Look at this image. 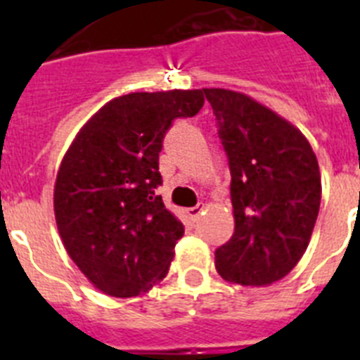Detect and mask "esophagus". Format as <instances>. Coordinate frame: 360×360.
<instances>
[{
    "mask_svg": "<svg viewBox=\"0 0 360 360\" xmlns=\"http://www.w3.org/2000/svg\"><path fill=\"white\" fill-rule=\"evenodd\" d=\"M202 211H203L202 205H196V207L187 209V214H189V218L193 219V221H196V219L200 218V214H202Z\"/></svg>",
    "mask_w": 360,
    "mask_h": 360,
    "instance_id": "34e87169",
    "label": "esophagus"
}]
</instances>
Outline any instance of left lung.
Here are the masks:
<instances>
[{
    "label": "left lung",
    "mask_w": 360,
    "mask_h": 360,
    "mask_svg": "<svg viewBox=\"0 0 360 360\" xmlns=\"http://www.w3.org/2000/svg\"><path fill=\"white\" fill-rule=\"evenodd\" d=\"M231 169L234 234L216 249L218 274L269 287L299 263L321 205L316 153L294 124L249 95L203 88Z\"/></svg>",
    "instance_id": "1"
}]
</instances>
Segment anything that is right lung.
Instances as JSON below:
<instances>
[{"instance_id":"add662e5","label":"right lung","mask_w":360,"mask_h":360,"mask_svg":"<svg viewBox=\"0 0 360 360\" xmlns=\"http://www.w3.org/2000/svg\"><path fill=\"white\" fill-rule=\"evenodd\" d=\"M202 90L111 98L79 129L53 186V214L72 262L97 290L133 297L165 278L184 225L160 195L158 153L174 119L195 117Z\"/></svg>"}]
</instances>
